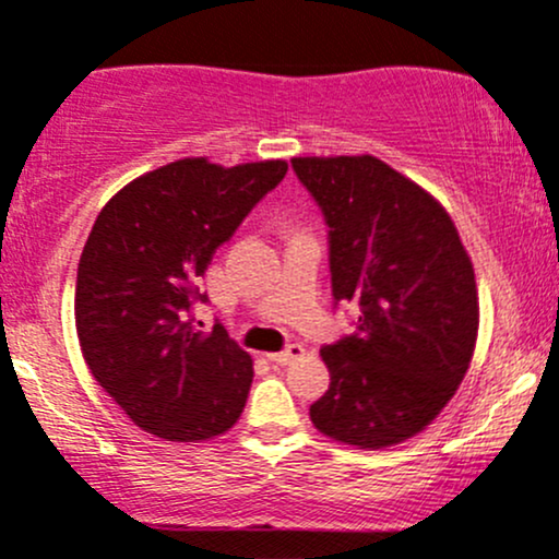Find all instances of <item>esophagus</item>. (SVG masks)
I'll return each mask as SVG.
<instances>
[{
    "label": "esophagus",
    "mask_w": 559,
    "mask_h": 559,
    "mask_svg": "<svg viewBox=\"0 0 559 559\" xmlns=\"http://www.w3.org/2000/svg\"><path fill=\"white\" fill-rule=\"evenodd\" d=\"M302 355H305L302 345H289L286 349H281V353H270L267 358H270V364H275V366H289L292 360L302 358Z\"/></svg>",
    "instance_id": "esophagus-1"
}]
</instances>
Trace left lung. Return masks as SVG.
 I'll list each match as a JSON object with an SVG mask.
<instances>
[{"instance_id":"left-lung-1","label":"left lung","mask_w":559,"mask_h":559,"mask_svg":"<svg viewBox=\"0 0 559 559\" xmlns=\"http://www.w3.org/2000/svg\"><path fill=\"white\" fill-rule=\"evenodd\" d=\"M329 225L331 292L358 331L321 349L316 429L358 449L421 432L462 384L480 305L472 260L438 199L377 156L292 158Z\"/></svg>"}]
</instances>
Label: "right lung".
<instances>
[{"instance_id":"1","label":"right lung","mask_w":559,"mask_h":559,"mask_svg":"<svg viewBox=\"0 0 559 559\" xmlns=\"http://www.w3.org/2000/svg\"><path fill=\"white\" fill-rule=\"evenodd\" d=\"M289 164L180 158L124 186L97 214L76 270V334L92 377L138 427L201 443L247 406L251 355L193 305L217 247Z\"/></svg>"}]
</instances>
